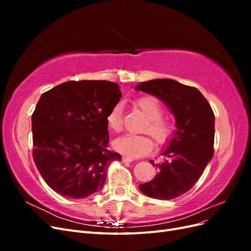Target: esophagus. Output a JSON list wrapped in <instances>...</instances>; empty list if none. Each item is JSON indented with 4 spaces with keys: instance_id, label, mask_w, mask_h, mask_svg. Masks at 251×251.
Returning <instances> with one entry per match:
<instances>
[{
    "instance_id": "1",
    "label": "esophagus",
    "mask_w": 251,
    "mask_h": 251,
    "mask_svg": "<svg viewBox=\"0 0 251 251\" xmlns=\"http://www.w3.org/2000/svg\"><path fill=\"white\" fill-rule=\"evenodd\" d=\"M123 161H124V162H132V161H133V159H132V158H128V157L124 156V157H123Z\"/></svg>"
}]
</instances>
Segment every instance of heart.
<instances>
[{
	"mask_svg": "<svg viewBox=\"0 0 251 251\" xmlns=\"http://www.w3.org/2000/svg\"><path fill=\"white\" fill-rule=\"evenodd\" d=\"M143 115L148 118L143 131L153 136L158 143L168 142L174 134L175 126L168 118L161 117L163 108L157 98L144 96L135 102ZM107 125L109 130L118 133L123 128V105L117 103L114 105L107 116ZM113 147L120 154L130 158L141 157L149 154L154 148V142L146 135H125L113 142Z\"/></svg>",
	"mask_w": 251,
	"mask_h": 251,
	"instance_id": "heart-1",
	"label": "heart"
}]
</instances>
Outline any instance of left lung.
Segmentation results:
<instances>
[{
    "label": "left lung",
    "mask_w": 251,
    "mask_h": 251,
    "mask_svg": "<svg viewBox=\"0 0 251 251\" xmlns=\"http://www.w3.org/2000/svg\"><path fill=\"white\" fill-rule=\"evenodd\" d=\"M136 91L159 98L176 118L177 130L162 151L164 160L155 164L156 177L139 185L151 198L171 200L191 189L214 156L215 115L198 89L173 79L139 82Z\"/></svg>",
    "instance_id": "obj_1"
}]
</instances>
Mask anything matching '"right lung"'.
<instances>
[{
  "mask_svg": "<svg viewBox=\"0 0 251 251\" xmlns=\"http://www.w3.org/2000/svg\"><path fill=\"white\" fill-rule=\"evenodd\" d=\"M121 95L108 80H70L42 94L31 118L33 159L53 191L72 199L100 191L110 163L121 160L108 150L107 125Z\"/></svg>",
  "mask_w": 251,
  "mask_h": 251,
  "instance_id": "add662e5",
  "label": "right lung"
}]
</instances>
